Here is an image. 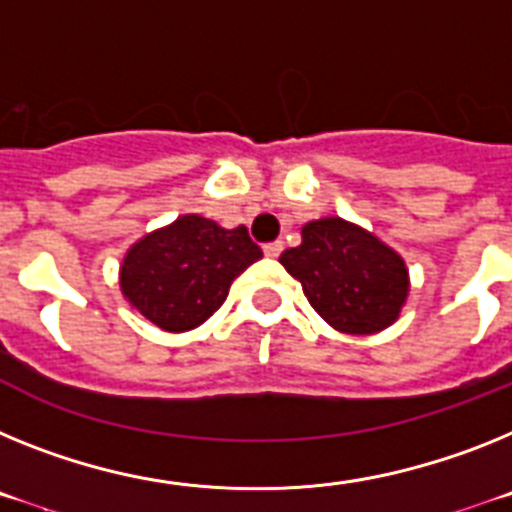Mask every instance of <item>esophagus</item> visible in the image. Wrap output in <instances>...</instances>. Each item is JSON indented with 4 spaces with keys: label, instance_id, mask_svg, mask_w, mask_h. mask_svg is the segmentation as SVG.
<instances>
[{
    "label": "esophagus",
    "instance_id": "obj_1",
    "mask_svg": "<svg viewBox=\"0 0 512 512\" xmlns=\"http://www.w3.org/2000/svg\"><path fill=\"white\" fill-rule=\"evenodd\" d=\"M262 250H265V255L268 257H278L283 252V242H268Z\"/></svg>",
    "mask_w": 512,
    "mask_h": 512
}]
</instances>
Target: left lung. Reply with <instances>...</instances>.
<instances>
[{
    "label": "left lung",
    "instance_id": "obj_1",
    "mask_svg": "<svg viewBox=\"0 0 512 512\" xmlns=\"http://www.w3.org/2000/svg\"><path fill=\"white\" fill-rule=\"evenodd\" d=\"M319 317L348 335H371L399 317L410 281L404 260L384 242L342 219L301 229V244L281 255Z\"/></svg>",
    "mask_w": 512,
    "mask_h": 512
}]
</instances>
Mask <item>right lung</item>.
<instances>
[{
	"instance_id": "right-lung-1",
	"label": "right lung",
	"mask_w": 512,
	"mask_h": 512,
	"mask_svg": "<svg viewBox=\"0 0 512 512\" xmlns=\"http://www.w3.org/2000/svg\"><path fill=\"white\" fill-rule=\"evenodd\" d=\"M260 257L247 226L221 229L190 213L128 250L123 296L162 330H193L224 304L231 281Z\"/></svg>"
}]
</instances>
